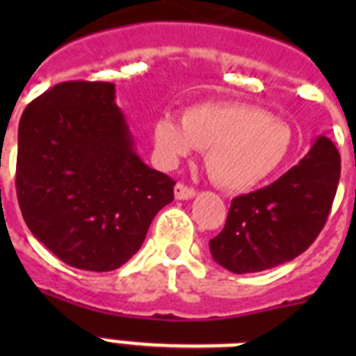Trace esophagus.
<instances>
[{
  "instance_id": "1",
  "label": "esophagus",
  "mask_w": 356,
  "mask_h": 356,
  "mask_svg": "<svg viewBox=\"0 0 356 356\" xmlns=\"http://www.w3.org/2000/svg\"><path fill=\"white\" fill-rule=\"evenodd\" d=\"M194 196H196L194 188L187 187V185H184V184H176V187H175L176 200H191V197H194Z\"/></svg>"
}]
</instances>
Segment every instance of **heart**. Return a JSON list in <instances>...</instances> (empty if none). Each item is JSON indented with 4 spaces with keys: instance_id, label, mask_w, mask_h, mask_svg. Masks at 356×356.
<instances>
[{
    "instance_id": "heart-1",
    "label": "heart",
    "mask_w": 356,
    "mask_h": 356,
    "mask_svg": "<svg viewBox=\"0 0 356 356\" xmlns=\"http://www.w3.org/2000/svg\"><path fill=\"white\" fill-rule=\"evenodd\" d=\"M160 159L176 162L205 151V168L217 187L238 193L259 185L287 159L292 131L287 122L246 103H203L185 110L181 121L163 115L153 127Z\"/></svg>"
}]
</instances>
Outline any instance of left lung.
I'll list each match as a JSON object with an SVG mask.
<instances>
[{
	"mask_svg": "<svg viewBox=\"0 0 356 356\" xmlns=\"http://www.w3.org/2000/svg\"><path fill=\"white\" fill-rule=\"evenodd\" d=\"M341 178V155L319 135L298 165L267 187L232 200L212 259L235 275L260 273L308 250L328 219Z\"/></svg>",
	"mask_w": 356,
	"mask_h": 356,
	"instance_id": "left-lung-1",
	"label": "left lung"
}]
</instances>
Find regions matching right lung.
<instances>
[{"label": "right lung", "instance_id": "1", "mask_svg": "<svg viewBox=\"0 0 356 356\" xmlns=\"http://www.w3.org/2000/svg\"><path fill=\"white\" fill-rule=\"evenodd\" d=\"M175 181L143 162L108 81H64L24 108L15 188L33 237L67 266L114 271L134 257Z\"/></svg>", "mask_w": 356, "mask_h": 356}]
</instances>
